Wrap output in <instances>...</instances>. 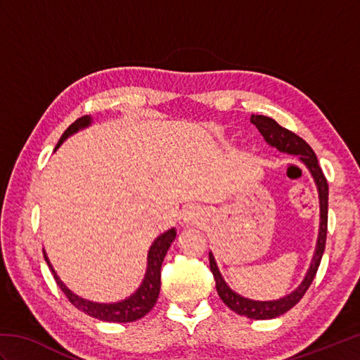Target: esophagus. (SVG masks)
Listing matches in <instances>:
<instances>
[{
  "label": "esophagus",
  "instance_id": "1",
  "mask_svg": "<svg viewBox=\"0 0 360 360\" xmlns=\"http://www.w3.org/2000/svg\"><path fill=\"white\" fill-rule=\"evenodd\" d=\"M182 221L187 226H200L204 223V212L202 209L196 207V205H192V207H188L182 213Z\"/></svg>",
  "mask_w": 360,
  "mask_h": 360
}]
</instances>
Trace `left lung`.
Listing matches in <instances>:
<instances>
[{"label":"left lung","mask_w":360,"mask_h":360,"mask_svg":"<svg viewBox=\"0 0 360 360\" xmlns=\"http://www.w3.org/2000/svg\"><path fill=\"white\" fill-rule=\"evenodd\" d=\"M250 124H254L258 128V131L263 134L267 145H271L272 148H277L281 153H286V155L297 156L298 160L308 168V172L311 173L312 179H314V184L317 187L319 204H320L319 236H317L314 255H312L307 275H304L300 285H298L292 292L283 295L277 298V300H264V302L252 300V298L243 297L238 292H235V290L232 288H229V285L224 281L223 275H221L218 269L215 257H213L212 252H209L210 271L213 274V278L217 281V290H218V295L221 297V300H223L232 311H235L236 314L254 319V320H267V319H275L281 314H285V312H288L290 308L295 307V304L302 300V297L304 295V292H307L312 280L316 277L320 262H322V255L325 252V243H326L328 182L325 179L322 168L319 167L316 153L312 151V148L302 139V137L288 131L286 128L280 127L277 122L267 116H255V114H252Z\"/></svg>","instance_id":"1"}]
</instances>
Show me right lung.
<instances>
[{
    "mask_svg": "<svg viewBox=\"0 0 360 360\" xmlns=\"http://www.w3.org/2000/svg\"><path fill=\"white\" fill-rule=\"evenodd\" d=\"M91 124H93V117L91 116H83V117L75 120L74 124L63 133V136L60 137L56 150H58L60 145H62L68 139V137L75 134V133H79L80 129H85V128L91 127ZM174 238H176V229L172 227V229H168L167 232L160 233L158 238L153 241V244L150 246V250H148V255H147V271H145L141 286L137 288L131 295L124 298V300L112 302V303H98V302L88 300V298H83L77 294H74L72 290L62 281V278L57 275L44 249H43V255H44L46 263H48V266L51 267L57 285L66 294V297L70 298V302L74 304L75 308L83 311V312H86V314L91 317L103 320V322L128 323V322H134V320H139L143 316H147L148 312L153 309V307L156 304L158 297H159V290H160V267H162V262L167 255V250L170 249Z\"/></svg>",
    "mask_w": 360,
    "mask_h": 360,
    "instance_id": "right-lung-1",
    "label": "right lung"
}]
</instances>
